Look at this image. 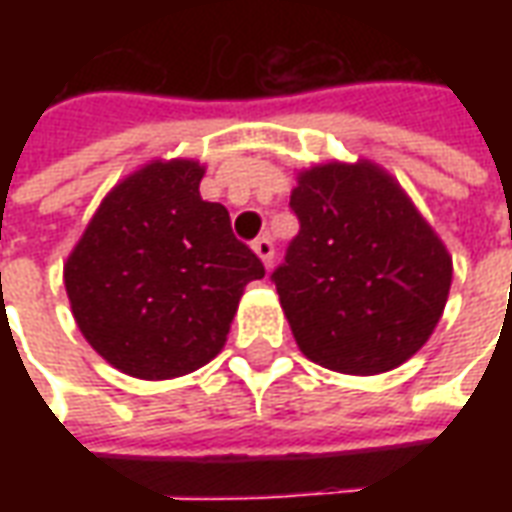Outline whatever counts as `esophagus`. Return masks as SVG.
<instances>
[{
	"label": "esophagus",
	"instance_id": "1",
	"mask_svg": "<svg viewBox=\"0 0 512 512\" xmlns=\"http://www.w3.org/2000/svg\"><path fill=\"white\" fill-rule=\"evenodd\" d=\"M252 249H255V255L263 260V266L271 268V263H274V241H271L268 235H263V238H257L255 244H252Z\"/></svg>",
	"mask_w": 512,
	"mask_h": 512
}]
</instances>
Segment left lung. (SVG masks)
<instances>
[{
  "label": "left lung",
  "mask_w": 512,
  "mask_h": 512,
  "mask_svg": "<svg viewBox=\"0 0 512 512\" xmlns=\"http://www.w3.org/2000/svg\"><path fill=\"white\" fill-rule=\"evenodd\" d=\"M299 235L271 274L301 354L348 376H378L436 329L452 257L408 194L370 161L318 164L290 194Z\"/></svg>",
  "instance_id": "left-lung-1"
}]
</instances>
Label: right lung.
<instances>
[{"label":"right lung","mask_w":512,"mask_h":512,"mask_svg":"<svg viewBox=\"0 0 512 512\" xmlns=\"http://www.w3.org/2000/svg\"><path fill=\"white\" fill-rule=\"evenodd\" d=\"M191 158L150 161L101 202L65 263L84 340L126 376H186L219 354L260 257L200 197Z\"/></svg>","instance_id":"1"}]
</instances>
